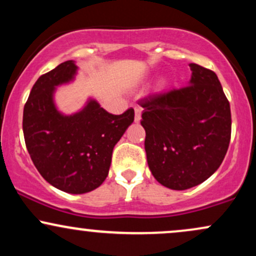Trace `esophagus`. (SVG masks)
<instances>
[{"instance_id": "esophagus-1", "label": "esophagus", "mask_w": 256, "mask_h": 256, "mask_svg": "<svg viewBox=\"0 0 256 256\" xmlns=\"http://www.w3.org/2000/svg\"><path fill=\"white\" fill-rule=\"evenodd\" d=\"M140 114H142V108L134 107V122H140Z\"/></svg>"}]
</instances>
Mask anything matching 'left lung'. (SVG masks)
<instances>
[{"label": "left lung", "instance_id": "8db88e82", "mask_svg": "<svg viewBox=\"0 0 256 256\" xmlns=\"http://www.w3.org/2000/svg\"><path fill=\"white\" fill-rule=\"evenodd\" d=\"M188 86L140 100L149 170L164 186L186 190L204 183L224 160L231 110L213 71L190 64Z\"/></svg>", "mask_w": 256, "mask_h": 256}]
</instances>
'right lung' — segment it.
Instances as JSON below:
<instances>
[{"label": "right lung", "mask_w": 256, "mask_h": 256, "mask_svg": "<svg viewBox=\"0 0 256 256\" xmlns=\"http://www.w3.org/2000/svg\"><path fill=\"white\" fill-rule=\"evenodd\" d=\"M78 67L64 61L40 76L24 107L22 131L32 162L40 176L61 192L85 194L107 178L113 148L134 122L130 108L120 116L108 113L89 98L80 110L64 114L54 94L74 80Z\"/></svg>", "instance_id": "1"}]
</instances>
